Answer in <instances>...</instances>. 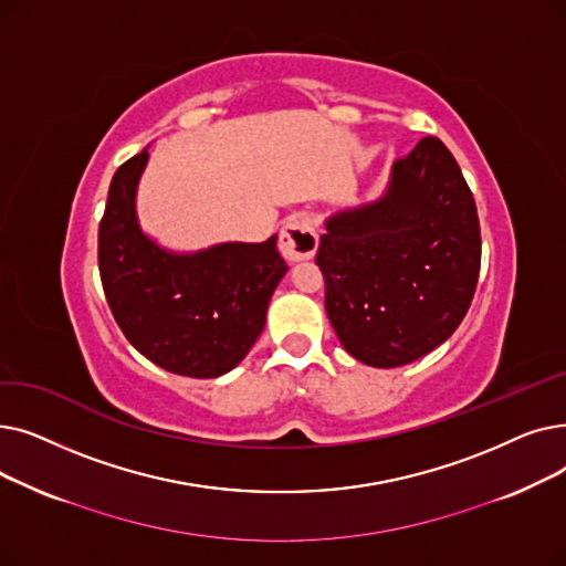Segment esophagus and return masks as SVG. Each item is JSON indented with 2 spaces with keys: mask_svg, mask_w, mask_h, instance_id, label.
Wrapping results in <instances>:
<instances>
[{
  "mask_svg": "<svg viewBox=\"0 0 566 566\" xmlns=\"http://www.w3.org/2000/svg\"><path fill=\"white\" fill-rule=\"evenodd\" d=\"M279 247L285 260L300 262L311 260L317 251V230L311 217L306 213H294L290 217L281 230Z\"/></svg>",
  "mask_w": 566,
  "mask_h": 566,
  "instance_id": "obj_1",
  "label": "esophagus"
}]
</instances>
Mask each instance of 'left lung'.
<instances>
[{"label": "left lung", "instance_id": "1", "mask_svg": "<svg viewBox=\"0 0 566 566\" xmlns=\"http://www.w3.org/2000/svg\"><path fill=\"white\" fill-rule=\"evenodd\" d=\"M315 262L340 345L366 366L396 368L442 345L479 279L481 232L470 186L442 140L394 160L387 191L325 221Z\"/></svg>", "mask_w": 566, "mask_h": 566}]
</instances>
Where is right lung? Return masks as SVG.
Segmentation results:
<instances>
[{
    "label": "right lung",
    "instance_id": "add662e5",
    "mask_svg": "<svg viewBox=\"0 0 566 566\" xmlns=\"http://www.w3.org/2000/svg\"><path fill=\"white\" fill-rule=\"evenodd\" d=\"M147 149L115 172L98 226V272L107 306L128 343L186 378L232 370L264 329L266 306L287 264L276 234L262 244L223 241L175 253L143 232L136 196Z\"/></svg>",
    "mask_w": 566,
    "mask_h": 566
}]
</instances>
